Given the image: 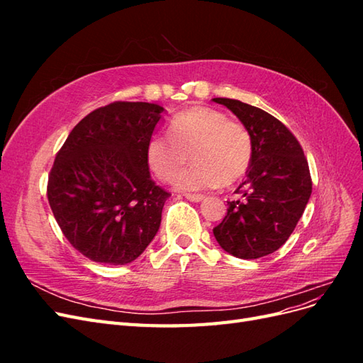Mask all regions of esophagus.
Listing matches in <instances>:
<instances>
[{"label":"esophagus","mask_w":363,"mask_h":363,"mask_svg":"<svg viewBox=\"0 0 363 363\" xmlns=\"http://www.w3.org/2000/svg\"><path fill=\"white\" fill-rule=\"evenodd\" d=\"M184 196L192 203H200L204 200V195H201V194H186Z\"/></svg>","instance_id":"34e87169"}]
</instances>
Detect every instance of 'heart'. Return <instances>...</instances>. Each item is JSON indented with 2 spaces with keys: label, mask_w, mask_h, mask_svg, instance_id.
Wrapping results in <instances>:
<instances>
[{
  "label": "heart",
  "mask_w": 363,
  "mask_h": 363,
  "mask_svg": "<svg viewBox=\"0 0 363 363\" xmlns=\"http://www.w3.org/2000/svg\"><path fill=\"white\" fill-rule=\"evenodd\" d=\"M191 169L178 171L189 161ZM252 159L248 128L211 107H192L175 115L169 138L155 135L147 144L150 169L162 182H171L184 191L230 186L247 174Z\"/></svg>",
  "instance_id": "1"
}]
</instances>
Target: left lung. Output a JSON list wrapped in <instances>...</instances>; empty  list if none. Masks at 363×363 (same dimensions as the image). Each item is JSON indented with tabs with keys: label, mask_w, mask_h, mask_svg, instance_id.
<instances>
[{
	"label": "left lung",
	"mask_w": 363,
	"mask_h": 363,
	"mask_svg": "<svg viewBox=\"0 0 363 363\" xmlns=\"http://www.w3.org/2000/svg\"><path fill=\"white\" fill-rule=\"evenodd\" d=\"M230 108L251 133L252 159L247 179L227 201L215 239L239 259H259L279 250L304 212L312 194L309 164L300 142L277 118L259 107L230 98H213Z\"/></svg>",
	"instance_id": "8db88e82"
}]
</instances>
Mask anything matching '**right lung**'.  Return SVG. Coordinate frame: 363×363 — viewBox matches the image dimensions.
<instances>
[{"label": "right lung", "mask_w": 363, "mask_h": 363, "mask_svg": "<svg viewBox=\"0 0 363 363\" xmlns=\"http://www.w3.org/2000/svg\"><path fill=\"white\" fill-rule=\"evenodd\" d=\"M164 108L115 101L77 124L48 175L47 196L69 244L107 265L138 259L171 195L150 177L147 144Z\"/></svg>", "instance_id": "right-lung-1"}]
</instances>
